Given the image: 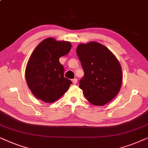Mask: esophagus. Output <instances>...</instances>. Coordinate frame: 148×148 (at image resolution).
<instances>
[{
    "label": "esophagus",
    "mask_w": 148,
    "mask_h": 148,
    "mask_svg": "<svg viewBox=\"0 0 148 148\" xmlns=\"http://www.w3.org/2000/svg\"><path fill=\"white\" fill-rule=\"evenodd\" d=\"M77 82H78V80L76 79V78H74V79L72 80V82H73V84H76V83H77Z\"/></svg>",
    "instance_id": "obj_1"
}]
</instances>
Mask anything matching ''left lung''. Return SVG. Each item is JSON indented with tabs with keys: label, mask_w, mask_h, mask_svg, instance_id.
<instances>
[{
	"label": "left lung",
	"mask_w": 148,
	"mask_h": 148,
	"mask_svg": "<svg viewBox=\"0 0 148 148\" xmlns=\"http://www.w3.org/2000/svg\"><path fill=\"white\" fill-rule=\"evenodd\" d=\"M76 53L84 70L79 86L90 103L103 106L121 89L123 74L120 63L107 47L99 42L80 44Z\"/></svg>",
	"instance_id": "8db88e82"
}]
</instances>
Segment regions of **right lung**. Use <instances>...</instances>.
I'll list each match as a JSON object with an SVG mask.
<instances>
[{
  "instance_id": "1",
  "label": "right lung",
  "mask_w": 148,
  "mask_h": 148,
  "mask_svg": "<svg viewBox=\"0 0 148 148\" xmlns=\"http://www.w3.org/2000/svg\"><path fill=\"white\" fill-rule=\"evenodd\" d=\"M71 47L67 41L48 38L33 51L25 69V80L36 98L52 103L68 90L72 82L64 77V66L59 60L68 53Z\"/></svg>"
}]
</instances>
